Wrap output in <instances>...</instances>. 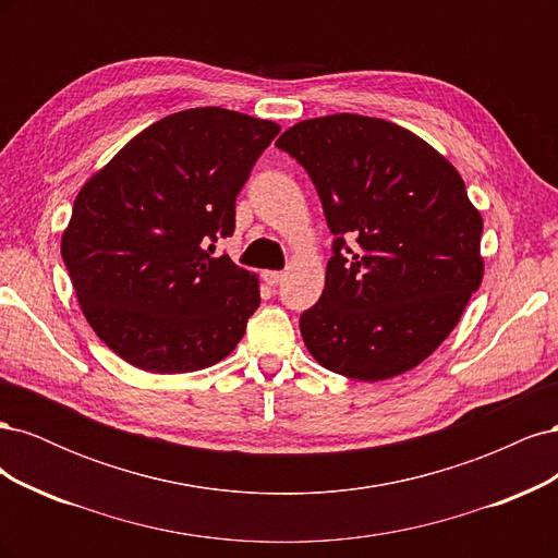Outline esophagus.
I'll list each match as a JSON object with an SVG mask.
<instances>
[{
  "mask_svg": "<svg viewBox=\"0 0 558 558\" xmlns=\"http://www.w3.org/2000/svg\"><path fill=\"white\" fill-rule=\"evenodd\" d=\"M263 281H265L267 286H277V283L283 281V272H275V269H265V272H263Z\"/></svg>",
  "mask_w": 558,
  "mask_h": 558,
  "instance_id": "1",
  "label": "esophagus"
}]
</instances>
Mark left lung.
Wrapping results in <instances>:
<instances>
[{
  "label": "left lung",
  "instance_id": "8db88e82",
  "mask_svg": "<svg viewBox=\"0 0 558 558\" xmlns=\"http://www.w3.org/2000/svg\"><path fill=\"white\" fill-rule=\"evenodd\" d=\"M277 146L307 170L335 234L326 289L300 316L305 347L349 379L408 373L484 277V223L461 174L414 132L359 113L302 121Z\"/></svg>",
  "mask_w": 558,
  "mask_h": 558
}]
</instances>
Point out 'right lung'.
<instances>
[{"label":"right lung","mask_w":558,"mask_h":558,"mask_svg":"<svg viewBox=\"0 0 558 558\" xmlns=\"http://www.w3.org/2000/svg\"><path fill=\"white\" fill-rule=\"evenodd\" d=\"M279 125L221 107L148 125L93 174L62 232L83 316L113 353L158 375L223 361L260 305L258 277L214 242Z\"/></svg>","instance_id":"1"}]
</instances>
